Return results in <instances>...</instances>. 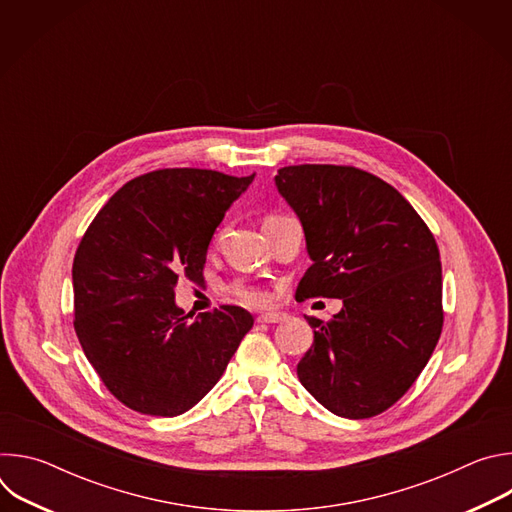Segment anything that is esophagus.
Returning a JSON list of instances; mask_svg holds the SVG:
<instances>
[{
    "instance_id": "34e87169",
    "label": "esophagus",
    "mask_w": 512,
    "mask_h": 512,
    "mask_svg": "<svg viewBox=\"0 0 512 512\" xmlns=\"http://www.w3.org/2000/svg\"><path fill=\"white\" fill-rule=\"evenodd\" d=\"M285 314H279V312H265L257 318V322L261 324H279V322H285Z\"/></svg>"
}]
</instances>
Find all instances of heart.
Masks as SVG:
<instances>
[{
  "mask_svg": "<svg viewBox=\"0 0 512 512\" xmlns=\"http://www.w3.org/2000/svg\"><path fill=\"white\" fill-rule=\"evenodd\" d=\"M229 296H231L235 302L245 304V306H263V304H267V300H269L265 289H261V287H257V285H251V283H243V281L233 283V285L229 287Z\"/></svg>",
  "mask_w": 512,
  "mask_h": 512,
  "instance_id": "b5f03b06",
  "label": "heart"
}]
</instances>
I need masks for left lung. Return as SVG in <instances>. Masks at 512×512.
<instances>
[{
	"instance_id": "left-lung-1",
	"label": "left lung",
	"mask_w": 512,
	"mask_h": 512,
	"mask_svg": "<svg viewBox=\"0 0 512 512\" xmlns=\"http://www.w3.org/2000/svg\"><path fill=\"white\" fill-rule=\"evenodd\" d=\"M275 186L312 259L296 300L344 304L326 324L306 316L314 344L298 362L300 383L334 415H379L415 383L442 334L435 239L391 184L352 166H287Z\"/></svg>"
}]
</instances>
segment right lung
<instances>
[{"instance_id":"1","label":"right lung","mask_w":512,"mask_h":512,"mask_svg":"<svg viewBox=\"0 0 512 512\" xmlns=\"http://www.w3.org/2000/svg\"><path fill=\"white\" fill-rule=\"evenodd\" d=\"M253 178L156 170L119 188L87 229L72 263L75 330L129 409L158 417L192 409L251 330L253 316L239 306L188 320L174 287L178 277L202 279L216 227Z\"/></svg>"}]
</instances>
